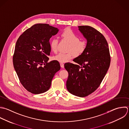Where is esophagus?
I'll return each mask as SVG.
<instances>
[{
    "mask_svg": "<svg viewBox=\"0 0 129 129\" xmlns=\"http://www.w3.org/2000/svg\"><path fill=\"white\" fill-rule=\"evenodd\" d=\"M60 66L62 68H64V64L63 63H60Z\"/></svg>",
    "mask_w": 129,
    "mask_h": 129,
    "instance_id": "obj_1",
    "label": "esophagus"
}]
</instances>
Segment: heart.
<instances>
[{
  "mask_svg": "<svg viewBox=\"0 0 129 129\" xmlns=\"http://www.w3.org/2000/svg\"><path fill=\"white\" fill-rule=\"evenodd\" d=\"M61 36L63 39L69 43L68 51L70 52L67 53H60L54 57V60L61 63L66 62L71 59L73 56L78 57L85 52L87 47L86 41L80 40L79 36L73 30L66 28L61 33ZM58 43V41L56 38L52 39L50 42L51 50L54 53L57 51Z\"/></svg>",
  "mask_w": 129,
  "mask_h": 129,
  "instance_id": "heart-1",
  "label": "heart"
}]
</instances>
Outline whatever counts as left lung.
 <instances>
[{
	"mask_svg": "<svg viewBox=\"0 0 129 129\" xmlns=\"http://www.w3.org/2000/svg\"><path fill=\"white\" fill-rule=\"evenodd\" d=\"M78 27L87 39V47L82 55L73 60L76 64H64L69 74L66 87L71 94L85 97L101 85L110 67L111 56L108 43L102 33L88 25Z\"/></svg>",
	"mask_w": 129,
	"mask_h": 129,
	"instance_id": "obj_1",
	"label": "left lung"
}]
</instances>
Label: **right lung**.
Listing matches in <instances>:
<instances>
[{
  "instance_id": "right-lung-1",
  "label": "right lung",
  "mask_w": 129,
  "mask_h": 129,
  "mask_svg": "<svg viewBox=\"0 0 129 129\" xmlns=\"http://www.w3.org/2000/svg\"><path fill=\"white\" fill-rule=\"evenodd\" d=\"M57 27L37 23L25 30L17 39L13 64L20 82L33 94L50 88L55 74L60 69L58 61L48 62L50 55V39L57 34Z\"/></svg>"
}]
</instances>
